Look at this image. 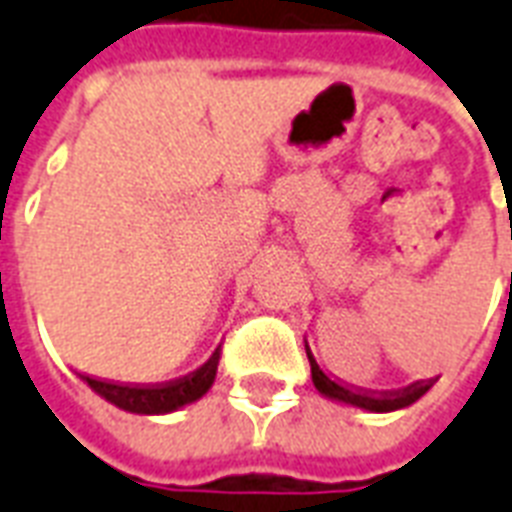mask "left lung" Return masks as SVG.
<instances>
[{
	"label": "left lung",
	"mask_w": 512,
	"mask_h": 512,
	"mask_svg": "<svg viewBox=\"0 0 512 512\" xmlns=\"http://www.w3.org/2000/svg\"><path fill=\"white\" fill-rule=\"evenodd\" d=\"M310 370H313V383L315 388H318V394H324L326 399H334V402H343V405L361 407V410H367V413H391V410L410 407L413 402H418V399L424 397L434 383V380H429V383H410L407 388H399V391H391V394L372 397V394H361V391H351V388L337 386L334 380H329L324 372L318 370V364H310Z\"/></svg>",
	"instance_id": "1"
}]
</instances>
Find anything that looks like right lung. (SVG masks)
Masks as SVG:
<instances>
[{"instance_id": "add662e5", "label": "right lung", "mask_w": 512, "mask_h": 512, "mask_svg": "<svg viewBox=\"0 0 512 512\" xmlns=\"http://www.w3.org/2000/svg\"><path fill=\"white\" fill-rule=\"evenodd\" d=\"M221 348H215L210 359L199 367L197 372H191L186 378L172 380L164 386H118V383H107V380H96L83 375L88 386L94 388L96 394L107 399L110 405L121 407L126 413H137V416H161V413H172L180 407L197 402L210 391L218 372V359H221Z\"/></svg>"}]
</instances>
